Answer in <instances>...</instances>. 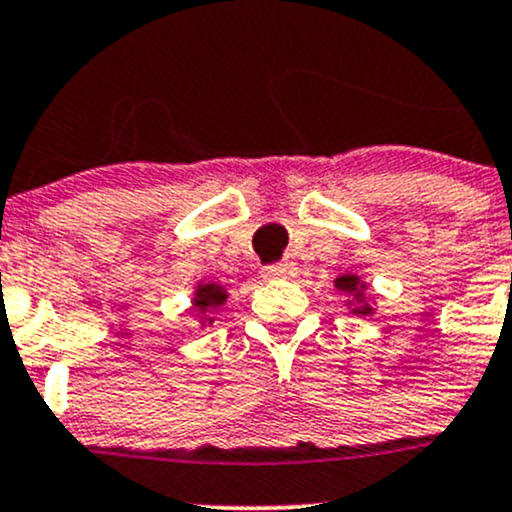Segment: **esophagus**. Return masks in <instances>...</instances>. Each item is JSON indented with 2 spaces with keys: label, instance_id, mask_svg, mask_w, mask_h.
<instances>
[{
  "label": "esophagus",
  "instance_id": "esophagus-1",
  "mask_svg": "<svg viewBox=\"0 0 512 512\" xmlns=\"http://www.w3.org/2000/svg\"><path fill=\"white\" fill-rule=\"evenodd\" d=\"M296 262H279V265H272V267H265L262 269V277L265 279H291L296 274Z\"/></svg>",
  "mask_w": 512,
  "mask_h": 512
}]
</instances>
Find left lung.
Listing matches in <instances>:
<instances>
[{"label": "left lung", "mask_w": 512, "mask_h": 512, "mask_svg": "<svg viewBox=\"0 0 512 512\" xmlns=\"http://www.w3.org/2000/svg\"><path fill=\"white\" fill-rule=\"evenodd\" d=\"M335 289L350 296L347 306H352V313H357V316H372L374 308L372 303H367V294H364L367 291V282H362L357 274H342V277L335 279Z\"/></svg>", "instance_id": "left-lung-1"}]
</instances>
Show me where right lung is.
Listing matches in <instances>:
<instances>
[{
    "instance_id": "right-lung-1",
    "label": "right lung",
    "mask_w": 512,
    "mask_h": 512,
    "mask_svg": "<svg viewBox=\"0 0 512 512\" xmlns=\"http://www.w3.org/2000/svg\"><path fill=\"white\" fill-rule=\"evenodd\" d=\"M228 299V291L223 289L221 284H199L194 291V299H192V308L201 316V325L213 323V318H209V313L221 308L223 303Z\"/></svg>"
}]
</instances>
